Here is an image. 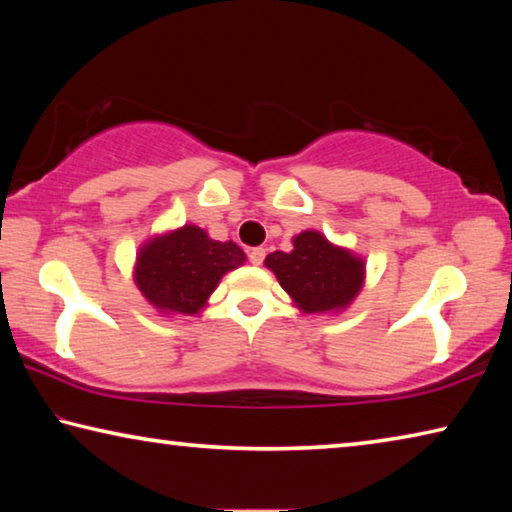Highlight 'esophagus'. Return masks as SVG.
<instances>
[{
	"mask_svg": "<svg viewBox=\"0 0 512 512\" xmlns=\"http://www.w3.org/2000/svg\"><path fill=\"white\" fill-rule=\"evenodd\" d=\"M264 257H266V248H262V246H259V248H253V250H250V253H248L250 264H255V266L262 264V262H264Z\"/></svg>",
	"mask_w": 512,
	"mask_h": 512,
	"instance_id": "esophagus-1",
	"label": "esophagus"
}]
</instances>
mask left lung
<instances>
[{
    "label": "left lung",
    "instance_id": "obj_1",
    "mask_svg": "<svg viewBox=\"0 0 512 512\" xmlns=\"http://www.w3.org/2000/svg\"><path fill=\"white\" fill-rule=\"evenodd\" d=\"M264 264L305 314H339L352 305L366 282L363 257L332 244L318 230L300 232L289 253L275 250Z\"/></svg>",
    "mask_w": 512,
    "mask_h": 512
}]
</instances>
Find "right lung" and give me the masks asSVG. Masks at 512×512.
I'll list each match as a JSON object with an SVG mask.
<instances>
[{"mask_svg":"<svg viewBox=\"0 0 512 512\" xmlns=\"http://www.w3.org/2000/svg\"><path fill=\"white\" fill-rule=\"evenodd\" d=\"M246 262L235 241H216L203 228H183L151 237L137 250L133 280L164 316H194L207 307L221 277Z\"/></svg>","mask_w":512,"mask_h":512,"instance_id":"1","label":"right lung"}]
</instances>
